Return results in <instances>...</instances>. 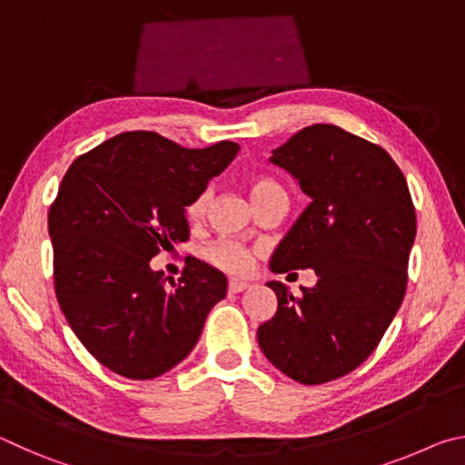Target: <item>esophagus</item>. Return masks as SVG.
<instances>
[{"label":"esophagus","instance_id":"esophagus-1","mask_svg":"<svg viewBox=\"0 0 465 465\" xmlns=\"http://www.w3.org/2000/svg\"><path fill=\"white\" fill-rule=\"evenodd\" d=\"M250 287V282L246 281H238V279H232L230 281V291L232 293H242V291H246Z\"/></svg>","mask_w":465,"mask_h":465}]
</instances>
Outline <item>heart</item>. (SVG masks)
<instances>
[{
  "label": "heart",
  "mask_w": 465,
  "mask_h": 465,
  "mask_svg": "<svg viewBox=\"0 0 465 465\" xmlns=\"http://www.w3.org/2000/svg\"><path fill=\"white\" fill-rule=\"evenodd\" d=\"M246 191L250 194L252 204H256L258 201H262L266 194L281 191V186L266 178H250L246 184ZM209 203H211V191H203L199 196H194L193 203L186 207L188 219H191V222H201L204 213H207ZM207 258L217 266V269L232 274H243L250 271L252 261H254V252L240 242L217 240L215 243H211L209 246Z\"/></svg>",
  "instance_id": "1"
}]
</instances>
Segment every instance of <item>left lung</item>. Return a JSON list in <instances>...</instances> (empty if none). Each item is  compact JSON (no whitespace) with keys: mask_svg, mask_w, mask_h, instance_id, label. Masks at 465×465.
Masks as SVG:
<instances>
[{"mask_svg":"<svg viewBox=\"0 0 465 465\" xmlns=\"http://www.w3.org/2000/svg\"><path fill=\"white\" fill-rule=\"evenodd\" d=\"M310 204L271 256V271L312 269L295 297L281 281L277 313L258 326L264 357L291 380L318 385L357 369L404 299L416 213L406 178L380 145L336 124H312L272 149Z\"/></svg>","mask_w":465,"mask_h":465,"instance_id":"left-lung-1","label":"left lung"}]
</instances>
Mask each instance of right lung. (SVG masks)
I'll use <instances>...</instances> for the list:
<instances>
[{
	"mask_svg": "<svg viewBox=\"0 0 465 465\" xmlns=\"http://www.w3.org/2000/svg\"><path fill=\"white\" fill-rule=\"evenodd\" d=\"M238 143L186 149L152 131L121 133L69 166L49 211L54 293L90 355L129 380L184 361L222 271L193 258L178 282L149 261L188 240L186 207L230 166Z\"/></svg>",
	"mask_w": 465,
	"mask_h": 465,
	"instance_id": "1",
	"label": "right lung"
}]
</instances>
